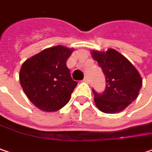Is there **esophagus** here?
Returning a JSON list of instances; mask_svg holds the SVG:
<instances>
[{
  "instance_id": "1",
  "label": "esophagus",
  "mask_w": 152,
  "mask_h": 152,
  "mask_svg": "<svg viewBox=\"0 0 152 152\" xmlns=\"http://www.w3.org/2000/svg\"><path fill=\"white\" fill-rule=\"evenodd\" d=\"M83 81L84 82H86V83H89L90 82V78H89L88 76H86L84 77V79H83Z\"/></svg>"
}]
</instances>
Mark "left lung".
I'll list each match as a JSON object with an SVG mask.
<instances>
[{
  "label": "left lung",
  "instance_id": "1",
  "mask_svg": "<svg viewBox=\"0 0 152 152\" xmlns=\"http://www.w3.org/2000/svg\"><path fill=\"white\" fill-rule=\"evenodd\" d=\"M93 58L98 62L105 76V89L101 94L93 89L94 102L98 109L104 113H116L139 95L142 78L135 67L115 50L92 52Z\"/></svg>",
  "mask_w": 152,
  "mask_h": 152
}]
</instances>
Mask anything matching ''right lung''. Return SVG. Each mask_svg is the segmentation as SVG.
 Returning <instances> with one entry per match:
<instances>
[{
    "label": "right lung",
    "mask_w": 152,
    "mask_h": 152,
    "mask_svg": "<svg viewBox=\"0 0 152 152\" xmlns=\"http://www.w3.org/2000/svg\"><path fill=\"white\" fill-rule=\"evenodd\" d=\"M73 49L56 46L43 50L23 64L19 81L24 94L43 111L58 110L69 101L77 85L66 61Z\"/></svg>",
    "instance_id": "1"
}]
</instances>
